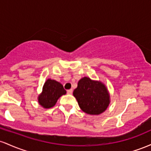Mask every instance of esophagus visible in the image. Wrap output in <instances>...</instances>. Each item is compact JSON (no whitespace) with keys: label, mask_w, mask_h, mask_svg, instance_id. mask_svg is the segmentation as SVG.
Returning <instances> with one entry per match:
<instances>
[{"label":"esophagus","mask_w":151,"mask_h":151,"mask_svg":"<svg viewBox=\"0 0 151 151\" xmlns=\"http://www.w3.org/2000/svg\"><path fill=\"white\" fill-rule=\"evenodd\" d=\"M72 91H73V90H72V89H71L67 90V93H68V94H72Z\"/></svg>","instance_id":"1"}]
</instances>
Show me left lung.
Masks as SVG:
<instances>
[{
	"mask_svg": "<svg viewBox=\"0 0 151 151\" xmlns=\"http://www.w3.org/2000/svg\"><path fill=\"white\" fill-rule=\"evenodd\" d=\"M73 95L81 110L91 115L103 113L109 104V95L106 87L100 81L84 77L79 81Z\"/></svg>",
	"mask_w": 151,
	"mask_h": 151,
	"instance_id": "1",
	"label": "left lung"
}]
</instances>
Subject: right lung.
Listing matches in <instances>:
<instances>
[{
	"label": "right lung",
	"mask_w": 151,
	"mask_h": 151,
	"mask_svg": "<svg viewBox=\"0 0 151 151\" xmlns=\"http://www.w3.org/2000/svg\"><path fill=\"white\" fill-rule=\"evenodd\" d=\"M65 93L66 90L62 84L49 79L43 86L42 92L38 97V101L44 108H51L55 105L58 99Z\"/></svg>",
	"instance_id": "add662e5"
}]
</instances>
